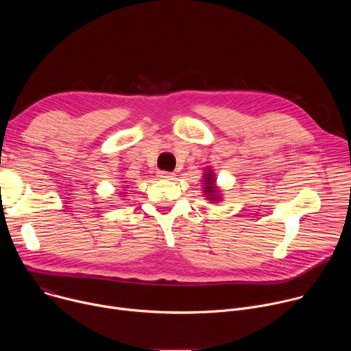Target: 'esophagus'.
<instances>
[{
	"label": "esophagus",
	"instance_id": "1",
	"mask_svg": "<svg viewBox=\"0 0 351 351\" xmlns=\"http://www.w3.org/2000/svg\"><path fill=\"white\" fill-rule=\"evenodd\" d=\"M158 178H161V179H165V180H172V179L175 178V173H172V172H165V171H161V172H158Z\"/></svg>",
	"mask_w": 351,
	"mask_h": 351
}]
</instances>
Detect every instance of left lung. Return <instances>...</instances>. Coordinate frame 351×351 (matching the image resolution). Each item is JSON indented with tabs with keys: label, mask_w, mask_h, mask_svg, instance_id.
Instances as JSON below:
<instances>
[{
	"label": "left lung",
	"mask_w": 351,
	"mask_h": 351,
	"mask_svg": "<svg viewBox=\"0 0 351 351\" xmlns=\"http://www.w3.org/2000/svg\"><path fill=\"white\" fill-rule=\"evenodd\" d=\"M203 193L210 203H219L222 202V190L217 184L215 173L211 168H206L204 178H203Z\"/></svg>",
	"instance_id": "obj_1"
}]
</instances>
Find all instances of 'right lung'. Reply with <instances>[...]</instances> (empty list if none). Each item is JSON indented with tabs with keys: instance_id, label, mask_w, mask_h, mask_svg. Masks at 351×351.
Instances as JSON below:
<instances>
[{
	"instance_id": "obj_1",
	"label": "right lung",
	"mask_w": 351,
	"mask_h": 351,
	"mask_svg": "<svg viewBox=\"0 0 351 351\" xmlns=\"http://www.w3.org/2000/svg\"><path fill=\"white\" fill-rule=\"evenodd\" d=\"M122 183H123V184H122V189H129V184H126L125 182H122ZM119 194H121V197H125V195H126V194H125V191H121Z\"/></svg>"
}]
</instances>
